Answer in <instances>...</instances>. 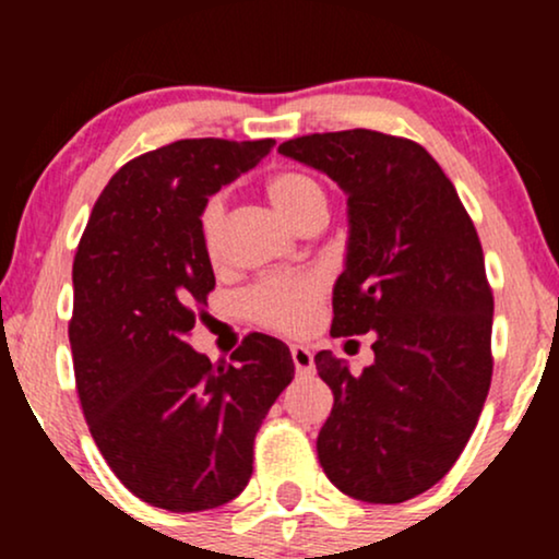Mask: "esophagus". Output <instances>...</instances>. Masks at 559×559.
Here are the masks:
<instances>
[{"label": "esophagus", "mask_w": 559, "mask_h": 559, "mask_svg": "<svg viewBox=\"0 0 559 559\" xmlns=\"http://www.w3.org/2000/svg\"><path fill=\"white\" fill-rule=\"evenodd\" d=\"M292 360H294V370H297L299 378H307L316 373V360H312V352L307 346L294 344L292 346Z\"/></svg>", "instance_id": "obj_1"}]
</instances>
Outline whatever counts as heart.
Instances as JSON below:
<instances>
[{
	"label": "heart",
	"mask_w": 559,
	"mask_h": 559,
	"mask_svg": "<svg viewBox=\"0 0 559 559\" xmlns=\"http://www.w3.org/2000/svg\"><path fill=\"white\" fill-rule=\"evenodd\" d=\"M267 197L281 215L292 226L305 217L310 210L325 207V189L316 176L305 170H281L273 173L265 183ZM223 223H226V202L223 197H210L199 210V239L210 258H221L223 247ZM323 297V281L318 275H299V278H273L260 281L249 288L247 312L258 323L275 331H301L312 323L316 307Z\"/></svg>",
	"instance_id": "b5f03b06"
}]
</instances>
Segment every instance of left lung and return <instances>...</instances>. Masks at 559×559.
Listing matches in <instances>:
<instances>
[{
    "label": "left lung",
    "instance_id": "8db88e82",
    "mask_svg": "<svg viewBox=\"0 0 559 559\" xmlns=\"http://www.w3.org/2000/svg\"><path fill=\"white\" fill-rule=\"evenodd\" d=\"M278 152L346 194L331 336L376 333V360L360 376L329 349L316 355L333 391L318 460L349 497L400 504L457 463L489 394L493 297L476 226L409 139L352 128L288 139Z\"/></svg>",
    "mask_w": 559,
    "mask_h": 559
}]
</instances>
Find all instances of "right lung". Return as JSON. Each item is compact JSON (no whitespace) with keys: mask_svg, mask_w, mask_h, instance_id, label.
<instances>
[{"mask_svg":"<svg viewBox=\"0 0 559 559\" xmlns=\"http://www.w3.org/2000/svg\"><path fill=\"white\" fill-rule=\"evenodd\" d=\"M273 139H181L126 163L96 199L73 260L75 389L102 457L170 512L239 497L267 409L294 378L278 338L249 333L230 362L191 349L215 288L199 210Z\"/></svg>","mask_w":559,"mask_h":559,"instance_id":"obj_1","label":"right lung"}]
</instances>
